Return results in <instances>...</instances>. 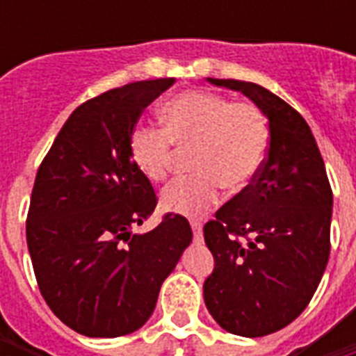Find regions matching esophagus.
Masks as SVG:
<instances>
[{"label":"esophagus","mask_w":356,"mask_h":356,"mask_svg":"<svg viewBox=\"0 0 356 356\" xmlns=\"http://www.w3.org/2000/svg\"><path fill=\"white\" fill-rule=\"evenodd\" d=\"M192 231H194V242L201 243L203 242V225L200 222H192Z\"/></svg>","instance_id":"34e87169"}]
</instances>
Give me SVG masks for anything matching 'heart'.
Instances as JSON below:
<instances>
[{
  "mask_svg": "<svg viewBox=\"0 0 356 356\" xmlns=\"http://www.w3.org/2000/svg\"><path fill=\"white\" fill-rule=\"evenodd\" d=\"M164 129L136 125L129 138L134 166L153 183L170 175L179 153L190 155L194 175L173 181L162 192V207L186 218H201L218 205L223 186L240 192L264 162L270 129L251 102L205 90H186L161 107Z\"/></svg>",
  "mask_w": 356,
  "mask_h": 356,
  "instance_id": "1",
  "label": "heart"
}]
</instances>
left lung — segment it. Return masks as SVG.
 Segmentation results:
<instances>
[{"instance_id": "8db88e82", "label": "left lung", "mask_w": 356, "mask_h": 356, "mask_svg": "<svg viewBox=\"0 0 356 356\" xmlns=\"http://www.w3.org/2000/svg\"><path fill=\"white\" fill-rule=\"evenodd\" d=\"M242 92L264 113L270 144L259 173L205 223L214 270L205 305L225 331L266 337L298 318L331 253L332 190L309 123L264 86L209 79Z\"/></svg>"}]
</instances>
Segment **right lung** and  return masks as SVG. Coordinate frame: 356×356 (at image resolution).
<instances>
[{"label":"right lung","mask_w":356,"mask_h":356,"mask_svg":"<svg viewBox=\"0 0 356 356\" xmlns=\"http://www.w3.org/2000/svg\"><path fill=\"white\" fill-rule=\"evenodd\" d=\"M172 77L136 81L75 108L44 156L25 222L42 298L64 325L92 338L134 332L192 242L188 220L168 212L134 234L156 207L129 138Z\"/></svg>","instance_id":"1"}]
</instances>
